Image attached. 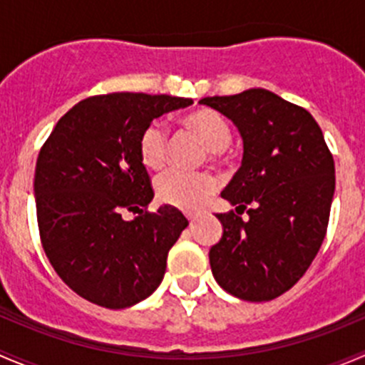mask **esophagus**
Returning a JSON list of instances; mask_svg holds the SVG:
<instances>
[{"label": "esophagus", "mask_w": 365, "mask_h": 365, "mask_svg": "<svg viewBox=\"0 0 365 365\" xmlns=\"http://www.w3.org/2000/svg\"><path fill=\"white\" fill-rule=\"evenodd\" d=\"M187 215V219H189V222H190V226H192L194 222H196V219H197V215L196 213H185Z\"/></svg>", "instance_id": "34e87169"}]
</instances>
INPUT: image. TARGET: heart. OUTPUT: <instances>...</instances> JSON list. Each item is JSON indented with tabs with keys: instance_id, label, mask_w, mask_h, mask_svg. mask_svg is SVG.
I'll return each mask as SVG.
<instances>
[{
	"instance_id": "1",
	"label": "heart",
	"mask_w": 365,
	"mask_h": 365,
	"mask_svg": "<svg viewBox=\"0 0 365 365\" xmlns=\"http://www.w3.org/2000/svg\"><path fill=\"white\" fill-rule=\"evenodd\" d=\"M183 123L203 139L213 157L222 155V152L233 139L230 121L215 109H196V111L185 114ZM168 145L169 135L165 125L159 120L152 121L143 128L141 135H139V159L148 169L159 171L160 168H164L165 159H168ZM215 190L217 180L210 173L203 171L185 173L171 169V171L160 175L155 182L157 197L162 203L182 210L201 208L213 196Z\"/></svg>"
}]
</instances>
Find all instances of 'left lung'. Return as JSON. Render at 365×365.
<instances>
[{
  "instance_id": "obj_1",
  "label": "left lung",
  "mask_w": 365,
  "mask_h": 365,
  "mask_svg": "<svg viewBox=\"0 0 365 365\" xmlns=\"http://www.w3.org/2000/svg\"><path fill=\"white\" fill-rule=\"evenodd\" d=\"M244 138V159L217 213L224 233L210 249L215 281L247 302L274 300L297 284L322 247L336 165L311 113L263 88L201 98ZM248 210L250 217L240 215Z\"/></svg>"
}]
</instances>
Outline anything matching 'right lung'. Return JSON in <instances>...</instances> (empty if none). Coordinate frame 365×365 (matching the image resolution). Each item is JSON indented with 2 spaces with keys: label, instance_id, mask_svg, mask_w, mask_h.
I'll use <instances>...</instances> for the list:
<instances>
[{
  "label": "right lung",
  "instance_id": "add662e5",
  "mask_svg": "<svg viewBox=\"0 0 365 365\" xmlns=\"http://www.w3.org/2000/svg\"><path fill=\"white\" fill-rule=\"evenodd\" d=\"M190 104L171 95H95L63 114L40 148V242L54 272L84 300L125 309L159 288L169 249L189 220L168 205L148 210L152 180L138 141L155 118ZM123 211L138 217L125 221Z\"/></svg>",
  "mask_w": 365,
  "mask_h": 365
}]
</instances>
